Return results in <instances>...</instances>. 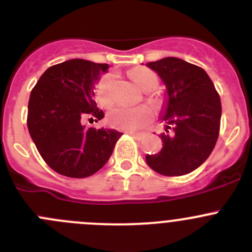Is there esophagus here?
<instances>
[{"mask_svg": "<svg viewBox=\"0 0 252 252\" xmlns=\"http://www.w3.org/2000/svg\"><path fill=\"white\" fill-rule=\"evenodd\" d=\"M130 135H131V138L135 139V140H138V141H140V140H142V139H144V135H142V134H134V133H130Z\"/></svg>", "mask_w": 252, "mask_h": 252, "instance_id": "1", "label": "esophagus"}]
</instances>
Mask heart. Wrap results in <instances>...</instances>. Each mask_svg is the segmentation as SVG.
<instances>
[{"mask_svg":"<svg viewBox=\"0 0 252 252\" xmlns=\"http://www.w3.org/2000/svg\"><path fill=\"white\" fill-rule=\"evenodd\" d=\"M129 77L141 91L146 93L145 101L152 107L158 108L161 101L157 96L151 94L158 86V78L156 73L145 67L134 68L129 72ZM96 97L98 103L107 107L113 102V75L106 74L98 81L96 89ZM154 119V113L147 106L141 105L138 107H126L117 106L112 108L107 114V121L112 126L121 130L139 131L149 126Z\"/></svg>","mask_w":252,"mask_h":252,"instance_id":"b5f03b06","label":"heart"}]
</instances>
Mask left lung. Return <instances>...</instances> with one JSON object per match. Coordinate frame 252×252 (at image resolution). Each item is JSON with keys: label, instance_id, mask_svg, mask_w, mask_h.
I'll return each instance as SVG.
<instances>
[{"label": "left lung", "instance_id": "1", "mask_svg": "<svg viewBox=\"0 0 252 252\" xmlns=\"http://www.w3.org/2000/svg\"><path fill=\"white\" fill-rule=\"evenodd\" d=\"M157 72L168 93L162 119L168 123L159 138L162 149L147 155V164L166 177L195 171L208 158L220 135L222 106L207 73L199 65L175 57L146 63Z\"/></svg>", "mask_w": 252, "mask_h": 252}]
</instances>
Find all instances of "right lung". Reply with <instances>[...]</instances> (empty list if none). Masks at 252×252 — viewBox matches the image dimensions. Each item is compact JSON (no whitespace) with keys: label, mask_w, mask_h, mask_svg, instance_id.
<instances>
[{"label":"right lung","mask_w":252,"mask_h":252,"mask_svg":"<svg viewBox=\"0 0 252 252\" xmlns=\"http://www.w3.org/2000/svg\"><path fill=\"white\" fill-rule=\"evenodd\" d=\"M108 64L69 60L50 67L32 88L28 103L30 136L47 166L69 178L100 171L123 134L114 129L85 128L84 117L102 119L95 102V83ZM93 119V118H90Z\"/></svg>","instance_id":"1"}]
</instances>
